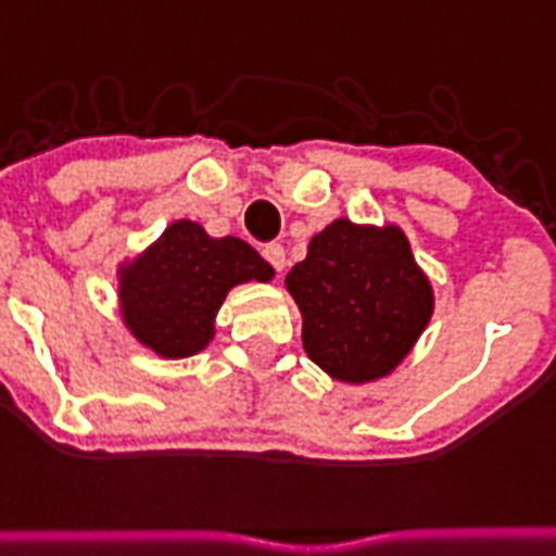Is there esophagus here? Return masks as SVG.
<instances>
[{
  "label": "esophagus",
  "instance_id": "esophagus-1",
  "mask_svg": "<svg viewBox=\"0 0 556 556\" xmlns=\"http://www.w3.org/2000/svg\"><path fill=\"white\" fill-rule=\"evenodd\" d=\"M262 256L270 262V268L274 270H282L286 268V248L279 242H270L265 244V251H262Z\"/></svg>",
  "mask_w": 556,
  "mask_h": 556
}]
</instances>
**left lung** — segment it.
<instances>
[{"instance_id": "1", "label": "left lung", "mask_w": 556, "mask_h": 556, "mask_svg": "<svg viewBox=\"0 0 556 556\" xmlns=\"http://www.w3.org/2000/svg\"><path fill=\"white\" fill-rule=\"evenodd\" d=\"M286 286L303 312L308 357L346 383L389 375L432 314V288L397 227L331 222Z\"/></svg>"}]
</instances>
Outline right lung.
<instances>
[{"label": "right lung", "mask_w": 556, "mask_h": 556, "mask_svg": "<svg viewBox=\"0 0 556 556\" xmlns=\"http://www.w3.org/2000/svg\"><path fill=\"white\" fill-rule=\"evenodd\" d=\"M274 268L251 244L213 239L195 222H176L124 270V320L161 357H190L213 338V320L239 282H268Z\"/></svg>", "instance_id": "right-lung-1"}]
</instances>
